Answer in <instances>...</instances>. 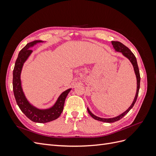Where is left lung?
I'll list each match as a JSON object with an SVG mask.
<instances>
[{
  "label": "left lung",
  "instance_id": "obj_1",
  "mask_svg": "<svg viewBox=\"0 0 156 156\" xmlns=\"http://www.w3.org/2000/svg\"><path fill=\"white\" fill-rule=\"evenodd\" d=\"M112 44L113 45V48H114V49L116 51L120 52V53H122V55L125 56L126 57H127L130 60V62H131L132 65H133L135 73V75H136V94H135V97L134 98V100H133V103H132V104L131 105V106L128 108H127V109L124 112H123L120 115L116 117H115V118H111V119H102V118L98 117V116L94 115V114H92V113L90 112V111L89 110V108H87V110H88L89 115H90L94 119L97 120L98 121L103 122H107V123H112V122H116L118 120H120L126 115H127V113H128V112L131 109L132 107H133L134 104L135 103V102L136 101V99H137V97H138L139 91V88H140V73H139L138 64H137V62H136V57H135V56L134 55V54L132 53V52L128 48H127L126 45H124L123 44H122L121 42L112 41Z\"/></svg>",
  "mask_w": 156,
  "mask_h": 156
}]
</instances>
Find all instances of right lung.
<instances>
[{
  "label": "right lung",
  "mask_w": 156,
  "mask_h": 156,
  "mask_svg": "<svg viewBox=\"0 0 156 156\" xmlns=\"http://www.w3.org/2000/svg\"><path fill=\"white\" fill-rule=\"evenodd\" d=\"M40 42L43 41L41 40H35L30 42L19 53L13 71V90L17 105L27 118H29L32 122H37V123H46L56 120L60 116L61 113L63 111L65 100L70 92L71 88L68 89L67 90L61 94L55 104L48 109H38L30 105L27 101L21 87V72L23 64L32 52L30 49V48Z\"/></svg>",
  "instance_id": "right-lung-1"
}]
</instances>
